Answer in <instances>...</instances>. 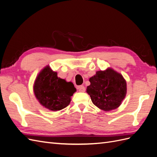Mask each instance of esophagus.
I'll return each mask as SVG.
<instances>
[{
	"mask_svg": "<svg viewBox=\"0 0 157 157\" xmlns=\"http://www.w3.org/2000/svg\"><path fill=\"white\" fill-rule=\"evenodd\" d=\"M78 91L80 92H85V88L84 86H79L78 87Z\"/></svg>",
	"mask_w": 157,
	"mask_h": 157,
	"instance_id": "obj_1",
	"label": "esophagus"
}]
</instances>
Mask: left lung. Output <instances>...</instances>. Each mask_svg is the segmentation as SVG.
I'll list each match as a JSON object with an SVG mask.
<instances>
[{"label":"left lung","mask_w":157,"mask_h":157,"mask_svg":"<svg viewBox=\"0 0 157 157\" xmlns=\"http://www.w3.org/2000/svg\"><path fill=\"white\" fill-rule=\"evenodd\" d=\"M87 93L95 105L105 111L120 106L126 94V82L122 76L112 69L99 71L90 78Z\"/></svg>","instance_id":"1"}]
</instances>
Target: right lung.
Here are the masks:
<instances>
[{
    "label": "right lung",
    "instance_id": "1",
    "mask_svg": "<svg viewBox=\"0 0 157 157\" xmlns=\"http://www.w3.org/2000/svg\"><path fill=\"white\" fill-rule=\"evenodd\" d=\"M76 88L71 82L58 77L47 66L38 75L34 84L35 96L41 105L51 111H59L71 102Z\"/></svg>",
    "mask_w": 157,
    "mask_h": 157
}]
</instances>
